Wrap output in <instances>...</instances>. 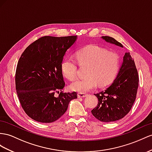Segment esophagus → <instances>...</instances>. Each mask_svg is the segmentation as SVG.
Listing matches in <instances>:
<instances>
[{"instance_id": "esophagus-1", "label": "esophagus", "mask_w": 152, "mask_h": 152, "mask_svg": "<svg viewBox=\"0 0 152 152\" xmlns=\"http://www.w3.org/2000/svg\"><path fill=\"white\" fill-rule=\"evenodd\" d=\"M87 96V94L86 93H82V92H78L77 93V97L78 98H85Z\"/></svg>"}]
</instances>
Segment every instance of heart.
<instances>
[{
  "mask_svg": "<svg viewBox=\"0 0 152 152\" xmlns=\"http://www.w3.org/2000/svg\"><path fill=\"white\" fill-rule=\"evenodd\" d=\"M81 65L88 66L83 78H78L71 84L72 91L86 92L97 87L111 83L118 75L120 67L119 54L96 45H90L76 53ZM63 75L70 80L75 79L78 67L76 60L71 56L64 58L61 64Z\"/></svg>",
  "mask_w": 152,
  "mask_h": 152,
  "instance_id": "obj_1",
  "label": "heart"
}]
</instances>
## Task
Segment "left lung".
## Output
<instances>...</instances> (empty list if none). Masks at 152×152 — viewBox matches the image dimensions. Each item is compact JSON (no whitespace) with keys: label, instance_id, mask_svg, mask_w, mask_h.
I'll list each match as a JSON object with an SVG mask.
<instances>
[{"label":"left lung","instance_id":"8db88e82","mask_svg":"<svg viewBox=\"0 0 152 152\" xmlns=\"http://www.w3.org/2000/svg\"><path fill=\"white\" fill-rule=\"evenodd\" d=\"M107 42L123 48L114 38L102 37ZM139 86L137 69L130 53H126L116 78L106 90L94 95L98 99V105L91 112L103 122H112L124 118L130 112L137 96Z\"/></svg>","mask_w":152,"mask_h":152}]
</instances>
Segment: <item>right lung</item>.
Wrapping results in <instances>:
<instances>
[{
    "instance_id": "obj_1",
    "label": "right lung",
    "mask_w": 152,
    "mask_h": 152,
    "mask_svg": "<svg viewBox=\"0 0 152 152\" xmlns=\"http://www.w3.org/2000/svg\"><path fill=\"white\" fill-rule=\"evenodd\" d=\"M76 38L42 37L19 58L15 73L18 98L26 114L36 121H55L65 114L69 102L77 98L76 92L61 91L65 82L61 69L64 56Z\"/></svg>"
}]
</instances>
